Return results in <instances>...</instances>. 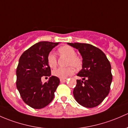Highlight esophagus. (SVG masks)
Masks as SVG:
<instances>
[{"label":"esophagus","instance_id":"esophagus-1","mask_svg":"<svg viewBox=\"0 0 128 128\" xmlns=\"http://www.w3.org/2000/svg\"><path fill=\"white\" fill-rule=\"evenodd\" d=\"M67 81V78H60V82L61 83H63V82H65Z\"/></svg>","mask_w":128,"mask_h":128}]
</instances>
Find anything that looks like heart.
I'll return each mask as SVG.
<instances>
[{
    "mask_svg": "<svg viewBox=\"0 0 128 128\" xmlns=\"http://www.w3.org/2000/svg\"><path fill=\"white\" fill-rule=\"evenodd\" d=\"M58 53L60 56L68 58L67 66L68 68H60L53 71V75L60 78H66L74 73V68L79 69L82 68L83 60L80 56L76 55V51L73 47L69 45H64L58 49ZM47 63L51 68H55L58 64V60L53 52H50L47 56Z\"/></svg>",
    "mask_w": 128,
    "mask_h": 128,
    "instance_id": "b5f03b06",
    "label": "heart"
}]
</instances>
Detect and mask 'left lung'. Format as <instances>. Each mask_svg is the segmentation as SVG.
Here are the masks:
<instances>
[{
	"label": "left lung",
	"instance_id": "8db88e82",
	"mask_svg": "<svg viewBox=\"0 0 128 128\" xmlns=\"http://www.w3.org/2000/svg\"><path fill=\"white\" fill-rule=\"evenodd\" d=\"M78 50L83 58L82 69L77 75L73 94L75 100L83 107L99 106L109 93L112 81L111 65L106 54L99 48L88 44L68 43Z\"/></svg>",
	"mask_w": 128,
	"mask_h": 128
}]
</instances>
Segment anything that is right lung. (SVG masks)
Listing matches in <instances>:
<instances>
[{
  "instance_id": "add662e5",
  "label": "right lung",
  "mask_w": 128,
  "mask_h": 128,
  "mask_svg": "<svg viewBox=\"0 0 128 128\" xmlns=\"http://www.w3.org/2000/svg\"><path fill=\"white\" fill-rule=\"evenodd\" d=\"M59 42H40L26 50L19 60L16 68V88L22 100L36 109L48 106L53 100L60 78L52 76L43 83V76L51 75L47 56Z\"/></svg>"
}]
</instances>
